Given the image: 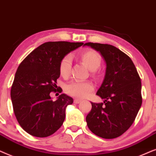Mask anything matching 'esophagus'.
Masks as SVG:
<instances>
[{"instance_id": "1", "label": "esophagus", "mask_w": 156, "mask_h": 156, "mask_svg": "<svg viewBox=\"0 0 156 156\" xmlns=\"http://www.w3.org/2000/svg\"><path fill=\"white\" fill-rule=\"evenodd\" d=\"M81 102V100L80 99H75L74 100V103H76V104H78V103H80Z\"/></svg>"}]
</instances>
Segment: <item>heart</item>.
I'll return each mask as SVG.
<instances>
[{
    "label": "heart",
    "mask_w": 156,
    "mask_h": 156,
    "mask_svg": "<svg viewBox=\"0 0 156 156\" xmlns=\"http://www.w3.org/2000/svg\"><path fill=\"white\" fill-rule=\"evenodd\" d=\"M80 58L90 70H97L101 65V58L98 53L93 50H88L80 54ZM71 68V59L66 55L61 60L59 64V72L61 76L66 78L69 76ZM65 90L72 96L86 98L90 94L93 90V86L89 82H81L73 80L66 85Z\"/></svg>",
    "instance_id": "heart-1"
}]
</instances>
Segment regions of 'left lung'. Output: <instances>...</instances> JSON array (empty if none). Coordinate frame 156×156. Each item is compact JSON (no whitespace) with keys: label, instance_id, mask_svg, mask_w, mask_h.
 <instances>
[{"label":"left lung","instance_id":"8db88e82","mask_svg":"<svg viewBox=\"0 0 156 156\" xmlns=\"http://www.w3.org/2000/svg\"><path fill=\"white\" fill-rule=\"evenodd\" d=\"M84 45L99 52L106 63L104 79L96 93L104 101L91 102L87 125L101 138H117L131 126L141 107L140 76L130 57L113 45L93 43Z\"/></svg>","mask_w":156,"mask_h":156}]
</instances>
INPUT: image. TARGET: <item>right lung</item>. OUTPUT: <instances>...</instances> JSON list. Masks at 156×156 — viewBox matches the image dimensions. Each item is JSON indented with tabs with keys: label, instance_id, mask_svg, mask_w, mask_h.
Returning <instances> with one entry per match:
<instances>
[{
	"label": "right lung",
	"instance_id": "1",
	"mask_svg": "<svg viewBox=\"0 0 156 156\" xmlns=\"http://www.w3.org/2000/svg\"><path fill=\"white\" fill-rule=\"evenodd\" d=\"M83 43L47 42L39 45L21 62L10 90L13 111L23 129L31 136L44 138L61 128L66 109L73 99L65 93L53 101L60 77V62Z\"/></svg>",
	"mask_w": 156,
	"mask_h": 156
}]
</instances>
